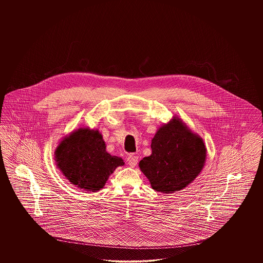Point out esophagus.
Listing matches in <instances>:
<instances>
[{
  "mask_svg": "<svg viewBox=\"0 0 263 263\" xmlns=\"http://www.w3.org/2000/svg\"><path fill=\"white\" fill-rule=\"evenodd\" d=\"M127 162H128V164H129L131 167L136 166L138 163L137 156H135V155H131V156H129V157H128V159H127Z\"/></svg>",
  "mask_w": 263,
  "mask_h": 263,
  "instance_id": "esophagus-1",
  "label": "esophagus"
}]
</instances>
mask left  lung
<instances>
[{
    "label": "left lung",
    "instance_id": "8db88e82",
    "mask_svg": "<svg viewBox=\"0 0 263 263\" xmlns=\"http://www.w3.org/2000/svg\"><path fill=\"white\" fill-rule=\"evenodd\" d=\"M152 154L139 167L159 192L182 190L200 175L207 149L203 139L192 132L177 115L161 126L152 139Z\"/></svg>",
    "mask_w": 263,
    "mask_h": 263
}]
</instances>
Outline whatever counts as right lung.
<instances>
[{
  "label": "right lung",
  "mask_w": 263,
  "mask_h": 263,
  "mask_svg": "<svg viewBox=\"0 0 263 263\" xmlns=\"http://www.w3.org/2000/svg\"><path fill=\"white\" fill-rule=\"evenodd\" d=\"M55 163L66 179L76 187L97 192L124 161L106 152L98 129L81 127L65 136L54 152Z\"/></svg>",
  "instance_id": "right-lung-1"
}]
</instances>
